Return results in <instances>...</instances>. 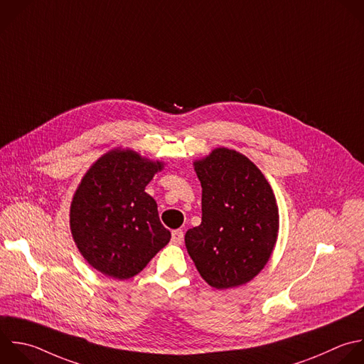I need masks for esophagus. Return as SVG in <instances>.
Segmentation results:
<instances>
[{
    "mask_svg": "<svg viewBox=\"0 0 364 364\" xmlns=\"http://www.w3.org/2000/svg\"><path fill=\"white\" fill-rule=\"evenodd\" d=\"M183 240V232L181 229H176L172 232V237H171V242L173 245H181Z\"/></svg>",
    "mask_w": 364,
    "mask_h": 364,
    "instance_id": "1",
    "label": "esophagus"
}]
</instances>
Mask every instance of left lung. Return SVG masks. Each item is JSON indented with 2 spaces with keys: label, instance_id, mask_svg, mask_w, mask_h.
I'll use <instances>...</instances> for the list:
<instances>
[{
  "label": "left lung",
  "instance_id": "1",
  "mask_svg": "<svg viewBox=\"0 0 364 364\" xmlns=\"http://www.w3.org/2000/svg\"><path fill=\"white\" fill-rule=\"evenodd\" d=\"M193 168L202 186V222L185 235L188 253L212 287L246 284L266 266L277 240L272 186L247 156L223 146Z\"/></svg>",
  "mask_w": 364,
  "mask_h": 364
}]
</instances>
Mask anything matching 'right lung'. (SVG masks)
I'll use <instances>...</instances> for the list:
<instances>
[{
	"label": "right lung",
	"mask_w": 364,
	"mask_h": 364,
	"mask_svg": "<svg viewBox=\"0 0 364 364\" xmlns=\"http://www.w3.org/2000/svg\"><path fill=\"white\" fill-rule=\"evenodd\" d=\"M162 161L115 148L82 176L70 208L73 239L98 272L118 280L138 274L171 240L155 199L145 192Z\"/></svg>",
	"instance_id": "obj_1"
}]
</instances>
